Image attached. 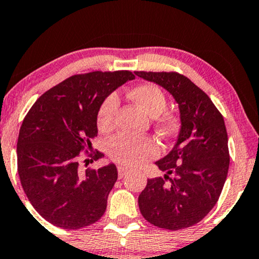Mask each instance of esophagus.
I'll list each match as a JSON object with an SVG mask.
<instances>
[{
  "label": "esophagus",
  "mask_w": 259,
  "mask_h": 259,
  "mask_svg": "<svg viewBox=\"0 0 259 259\" xmlns=\"http://www.w3.org/2000/svg\"><path fill=\"white\" fill-rule=\"evenodd\" d=\"M127 171L129 170H127L125 166H121V165L120 166H118V176H119V179H123V177L127 174Z\"/></svg>",
  "instance_id": "obj_1"
}]
</instances>
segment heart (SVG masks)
<instances>
[{"label": "heart", "instance_id": "obj_1", "mask_svg": "<svg viewBox=\"0 0 259 259\" xmlns=\"http://www.w3.org/2000/svg\"><path fill=\"white\" fill-rule=\"evenodd\" d=\"M129 96L151 117H158L166 108L167 100L159 87L152 83L141 84L130 90ZM119 107V99L116 93H111L102 100L98 110V127L100 132H110L116 123V114ZM160 125L170 130L174 121L169 117L160 119ZM107 153L112 160L126 166H135L153 158L159 153L157 142L149 136H138L119 133L107 142Z\"/></svg>", "mask_w": 259, "mask_h": 259}]
</instances>
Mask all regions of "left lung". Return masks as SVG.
Returning a JSON list of instances; mask_svg holds the SVG:
<instances>
[{
    "label": "left lung",
    "mask_w": 259,
    "mask_h": 259,
    "mask_svg": "<svg viewBox=\"0 0 259 259\" xmlns=\"http://www.w3.org/2000/svg\"><path fill=\"white\" fill-rule=\"evenodd\" d=\"M135 74L167 90L179 104L181 119L175 146L155 161L165 175L147 181L139 197L140 211L159 228H188L210 212L226 182L229 151L223 116L183 74L145 71Z\"/></svg>",
    "instance_id": "1"
}]
</instances>
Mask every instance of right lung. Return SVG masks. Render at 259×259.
<instances>
[{"label":"right lung","instance_id":"right-lung-1","mask_svg":"<svg viewBox=\"0 0 259 259\" xmlns=\"http://www.w3.org/2000/svg\"><path fill=\"white\" fill-rule=\"evenodd\" d=\"M134 78L130 71L74 74L46 92L27 112L18 138V174L27 199L49 223L79 229L105 213L118 179L116 165L80 174L78 157L98 135L102 100ZM101 157L96 152L93 160Z\"/></svg>","mask_w":259,"mask_h":259}]
</instances>
